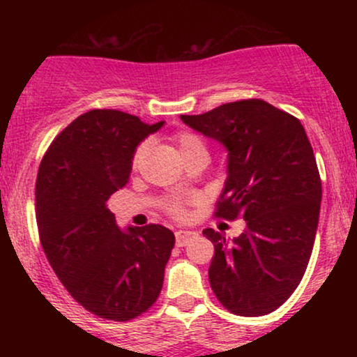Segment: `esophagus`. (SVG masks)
I'll return each mask as SVG.
<instances>
[{"label":"esophagus","mask_w":357,"mask_h":357,"mask_svg":"<svg viewBox=\"0 0 357 357\" xmlns=\"http://www.w3.org/2000/svg\"><path fill=\"white\" fill-rule=\"evenodd\" d=\"M196 235H198V233H196V231L178 230V231H176V245H178V247H184V245L190 243V241L195 238Z\"/></svg>","instance_id":"34e87169"}]
</instances>
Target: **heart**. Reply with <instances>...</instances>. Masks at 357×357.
<instances>
[{"mask_svg": "<svg viewBox=\"0 0 357 357\" xmlns=\"http://www.w3.org/2000/svg\"><path fill=\"white\" fill-rule=\"evenodd\" d=\"M176 146H178V151H179V154H181V155L184 153H188V151L196 149V147H204V144L202 142V139L192 136V134H190V132L179 134V136L176 137ZM146 149H147V146L142 144L136 151V154H134V165L137 166L139 162H141V159L144 158V154H146ZM169 211L173 213L174 216H183V213H184L183 204L179 203V202L169 203Z\"/></svg>", "mask_w": 357, "mask_h": 357, "instance_id": "heart-1", "label": "heart"}]
</instances>
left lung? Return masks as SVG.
Segmentation results:
<instances>
[{"instance_id": "obj_1", "label": "left lung", "mask_w": 357, "mask_h": 357, "mask_svg": "<svg viewBox=\"0 0 357 357\" xmlns=\"http://www.w3.org/2000/svg\"><path fill=\"white\" fill-rule=\"evenodd\" d=\"M181 121L227 151V181L216 216L247 223L227 240L213 228L210 285L228 310L273 312L304 277L321 211L322 184L301 121L268 102H230Z\"/></svg>"}]
</instances>
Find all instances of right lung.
<instances>
[{
  "label": "right lung",
  "instance_id": "right-lung-1",
  "mask_svg": "<svg viewBox=\"0 0 357 357\" xmlns=\"http://www.w3.org/2000/svg\"><path fill=\"white\" fill-rule=\"evenodd\" d=\"M162 126L121 110H90L55 137L36 176L45 255L70 296L110 321H130L154 304L174 247L169 228L122 230L107 206L129 181L137 146Z\"/></svg>",
  "mask_w": 357,
  "mask_h": 357
}]
</instances>
